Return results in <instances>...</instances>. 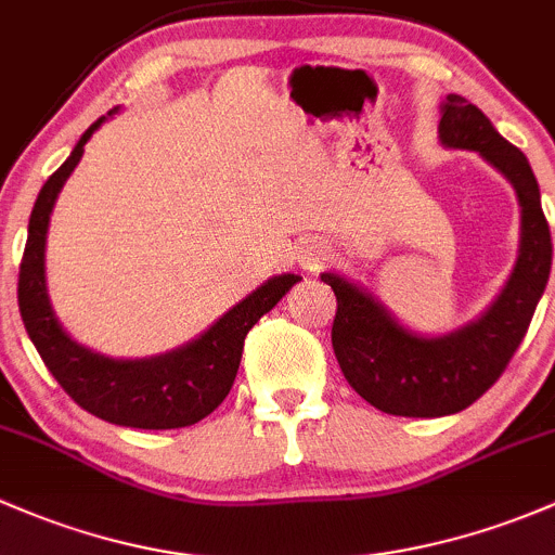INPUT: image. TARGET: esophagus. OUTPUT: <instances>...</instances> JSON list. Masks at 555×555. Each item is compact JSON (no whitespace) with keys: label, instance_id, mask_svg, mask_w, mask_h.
<instances>
[{"label":"esophagus","instance_id":"34e87169","mask_svg":"<svg viewBox=\"0 0 555 555\" xmlns=\"http://www.w3.org/2000/svg\"><path fill=\"white\" fill-rule=\"evenodd\" d=\"M323 261H325V248H323V245L315 243V240H310V243L301 245V250H299L301 270L315 272V270H320V267H323Z\"/></svg>","mask_w":555,"mask_h":555}]
</instances>
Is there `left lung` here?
I'll use <instances>...</instances> for the list:
<instances>
[{"label": "left lung", "mask_w": 555, "mask_h": 555, "mask_svg": "<svg viewBox=\"0 0 555 555\" xmlns=\"http://www.w3.org/2000/svg\"><path fill=\"white\" fill-rule=\"evenodd\" d=\"M438 139L447 150L478 152L511 181L521 205V240L496 299L476 320L441 336L405 328L363 285L336 272L320 275L336 294L331 345L341 374L363 401L396 416H447L478 401L527 336L551 278V230L524 152L496 133L481 108L456 93L441 104Z\"/></svg>", "instance_id": "left-lung-1"}]
</instances>
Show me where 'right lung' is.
Instances as JSON below:
<instances>
[{"mask_svg": "<svg viewBox=\"0 0 555 555\" xmlns=\"http://www.w3.org/2000/svg\"><path fill=\"white\" fill-rule=\"evenodd\" d=\"M117 112V108H114ZM108 112L106 117H112ZM95 119L72 154L39 190L28 219V240L23 250L18 275V307L28 339L34 341L50 374L59 379L74 403L82 405L99 420L139 430H173L205 420L232 390L243 341L248 331L259 323L285 296V291L299 283V275H275L264 285L237 301L208 331L184 347L154 358H108L90 347L79 345L66 334L55 318L44 280V245L48 227L59 192L82 159L90 135L106 122Z\"/></svg>", "mask_w": 555, "mask_h": 555, "instance_id": "1", "label": "right lung"}]
</instances>
